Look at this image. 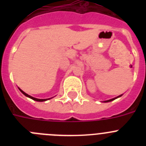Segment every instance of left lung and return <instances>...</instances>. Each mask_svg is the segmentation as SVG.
Returning <instances> with one entry per match:
<instances>
[{"mask_svg": "<svg viewBox=\"0 0 146 146\" xmlns=\"http://www.w3.org/2000/svg\"><path fill=\"white\" fill-rule=\"evenodd\" d=\"M122 96V95H120V96H118V97L113 98V99H110V100H107V101H104V102H111V101H113V100H114V99H117V98L120 97V96Z\"/></svg>", "mask_w": 146, "mask_h": 146, "instance_id": "1", "label": "left lung"}]
</instances>
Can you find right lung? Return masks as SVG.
<instances>
[{"mask_svg":"<svg viewBox=\"0 0 146 146\" xmlns=\"http://www.w3.org/2000/svg\"><path fill=\"white\" fill-rule=\"evenodd\" d=\"M19 89H20V88H19ZM20 91H21V92L23 93V94H24V95H25V96H26L27 97L31 98V99H33V100H35V101H36V102H44V101H47V99H36V98H34V97H33V96H30V95H28V94H27L26 93H25V92H24V91H22L21 89H20Z\"/></svg>","mask_w":146,"mask_h":146,"instance_id":"obj_1","label":"right lung"}]
</instances>
